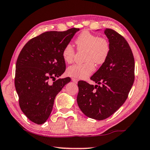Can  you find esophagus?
<instances>
[{"instance_id": "obj_1", "label": "esophagus", "mask_w": 150, "mask_h": 150, "mask_svg": "<svg viewBox=\"0 0 150 150\" xmlns=\"http://www.w3.org/2000/svg\"><path fill=\"white\" fill-rule=\"evenodd\" d=\"M72 81H73V82H75V83H77V81H78V79H76V78H72Z\"/></svg>"}]
</instances>
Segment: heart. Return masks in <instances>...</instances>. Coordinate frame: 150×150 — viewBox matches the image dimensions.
<instances>
[{"mask_svg": "<svg viewBox=\"0 0 150 150\" xmlns=\"http://www.w3.org/2000/svg\"><path fill=\"white\" fill-rule=\"evenodd\" d=\"M75 44L79 51H85L83 64L71 65L67 69V74L77 79H86L94 72L95 66L101 65L106 62L110 54V44L107 39L100 37L88 31L80 33L75 39ZM75 51L70 43L63 47L62 56L67 63L73 61Z\"/></svg>", "mask_w": 150, "mask_h": 150, "instance_id": "heart-1", "label": "heart"}]
</instances>
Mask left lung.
Here are the masks:
<instances>
[{
  "label": "left lung",
  "mask_w": 150,
  "mask_h": 150,
  "mask_svg": "<svg viewBox=\"0 0 150 150\" xmlns=\"http://www.w3.org/2000/svg\"><path fill=\"white\" fill-rule=\"evenodd\" d=\"M104 33L110 44V54L90 79L98 85L78 81L77 102L86 116L103 120L111 116L125 102L134 79V59L126 40L116 31Z\"/></svg>",
  "instance_id": "obj_1"
}]
</instances>
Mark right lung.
I'll return each instance as SVG.
<instances>
[{
	"label": "right lung",
	"instance_id": "right-lung-1",
	"mask_svg": "<svg viewBox=\"0 0 150 150\" xmlns=\"http://www.w3.org/2000/svg\"><path fill=\"white\" fill-rule=\"evenodd\" d=\"M78 30L79 28H72L62 32L42 33L27 42L19 54L15 87L21 110L34 123H45L56 95L71 81L70 77L57 80L56 77L66 69L62 56L63 47Z\"/></svg>",
	"mask_w": 150,
	"mask_h": 150
}]
</instances>
